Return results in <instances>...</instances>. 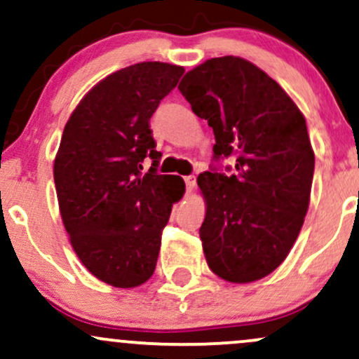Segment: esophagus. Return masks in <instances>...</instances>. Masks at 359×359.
Instances as JSON below:
<instances>
[{"label":"esophagus","mask_w":359,"mask_h":359,"mask_svg":"<svg viewBox=\"0 0 359 359\" xmlns=\"http://www.w3.org/2000/svg\"><path fill=\"white\" fill-rule=\"evenodd\" d=\"M184 180H185V187H187V191H192L194 185H196V175H185Z\"/></svg>","instance_id":"obj_1"}]
</instances>
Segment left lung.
I'll use <instances>...</instances> for the list:
<instances>
[{"mask_svg":"<svg viewBox=\"0 0 359 359\" xmlns=\"http://www.w3.org/2000/svg\"><path fill=\"white\" fill-rule=\"evenodd\" d=\"M179 90L208 119L214 160L233 170L197 177L205 201L199 234L217 277L250 283L270 275L304 224L314 177L306 118L266 72L241 57H216L189 71Z\"/></svg>","mask_w":359,"mask_h":359,"instance_id":"left-lung-1","label":"left lung"}]
</instances>
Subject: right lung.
<instances>
[{
    "label": "right lung",
    "mask_w": 359,
    "mask_h": 359,
    "mask_svg": "<svg viewBox=\"0 0 359 359\" xmlns=\"http://www.w3.org/2000/svg\"><path fill=\"white\" fill-rule=\"evenodd\" d=\"M184 67L140 62L97 82L72 111L53 162L65 231L82 265L101 282L133 288L154 275L179 175L156 172L150 118ZM154 160L143 175L142 160Z\"/></svg>",
    "instance_id": "right-lung-1"
}]
</instances>
